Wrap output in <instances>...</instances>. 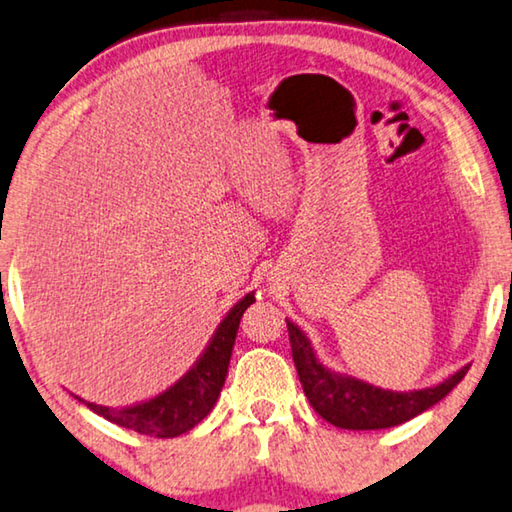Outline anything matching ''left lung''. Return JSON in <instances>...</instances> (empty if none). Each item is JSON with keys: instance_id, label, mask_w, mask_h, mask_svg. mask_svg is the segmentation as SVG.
<instances>
[{"instance_id": "obj_1", "label": "left lung", "mask_w": 512, "mask_h": 512, "mask_svg": "<svg viewBox=\"0 0 512 512\" xmlns=\"http://www.w3.org/2000/svg\"><path fill=\"white\" fill-rule=\"evenodd\" d=\"M286 322L290 350H293V361L306 398H309L313 410L336 428L380 430L400 426V423L414 419V416L426 412L428 407L448 396L469 371V366H465L448 380L439 382L437 387L419 391L380 389L359 380V377L336 373L322 364L302 329L288 318Z\"/></svg>"}]
</instances>
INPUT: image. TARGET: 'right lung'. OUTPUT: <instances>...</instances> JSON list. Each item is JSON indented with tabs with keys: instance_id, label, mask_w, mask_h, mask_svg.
I'll list each match as a JSON object with an SVG mask.
<instances>
[{
	"instance_id": "right-lung-1",
	"label": "right lung",
	"mask_w": 512,
	"mask_h": 512,
	"mask_svg": "<svg viewBox=\"0 0 512 512\" xmlns=\"http://www.w3.org/2000/svg\"><path fill=\"white\" fill-rule=\"evenodd\" d=\"M254 302V293H247L238 304H233L226 318L217 325L208 348L196 359V364L180 377L174 387L162 391L160 396L130 407H116V410L80 400L91 412L105 416L116 426L135 430L139 435L169 439L192 430L196 423L206 419L217 403L219 391L226 382V373H229L240 318L247 311V306Z\"/></svg>"
}]
</instances>
